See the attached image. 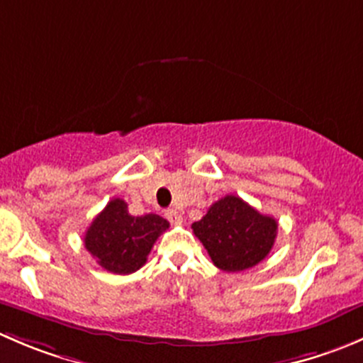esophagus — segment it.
Masks as SVG:
<instances>
[{
	"instance_id": "34e87169",
	"label": "esophagus",
	"mask_w": 363,
	"mask_h": 363,
	"mask_svg": "<svg viewBox=\"0 0 363 363\" xmlns=\"http://www.w3.org/2000/svg\"><path fill=\"white\" fill-rule=\"evenodd\" d=\"M164 216H167V219L172 223V225H181L182 223V216L179 214L177 211H174V208H170V211L164 212Z\"/></svg>"
}]
</instances>
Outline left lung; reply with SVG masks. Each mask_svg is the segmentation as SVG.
I'll return each instance as SVG.
<instances>
[{
	"label": "left lung",
	"instance_id": "left-lung-1",
	"mask_svg": "<svg viewBox=\"0 0 363 363\" xmlns=\"http://www.w3.org/2000/svg\"><path fill=\"white\" fill-rule=\"evenodd\" d=\"M212 263L226 272L258 265L269 255L277 235V221L262 214L235 195H226L191 225Z\"/></svg>",
	"mask_w": 363,
	"mask_h": 363
}]
</instances>
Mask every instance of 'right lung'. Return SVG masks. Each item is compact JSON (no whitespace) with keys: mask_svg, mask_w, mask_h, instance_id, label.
I'll list each match as a JSON object with an SVG mask.
<instances>
[{"mask_svg":"<svg viewBox=\"0 0 363 363\" xmlns=\"http://www.w3.org/2000/svg\"><path fill=\"white\" fill-rule=\"evenodd\" d=\"M168 226L167 219L158 214L131 216L124 200L113 199L93 219L84 235V246L98 265L126 276L147 262V255Z\"/></svg>","mask_w":363,"mask_h":363,"instance_id":"right-lung-1","label":"right lung"}]
</instances>
